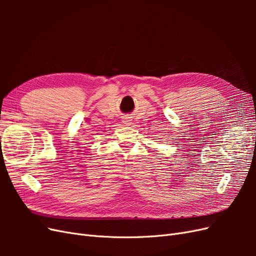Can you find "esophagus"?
I'll list each match as a JSON object with an SVG mask.
<instances>
[{
    "mask_svg": "<svg viewBox=\"0 0 256 256\" xmlns=\"http://www.w3.org/2000/svg\"><path fill=\"white\" fill-rule=\"evenodd\" d=\"M126 122H129V120H126ZM126 124H127V122H126Z\"/></svg>",
    "mask_w": 256,
    "mask_h": 256,
    "instance_id": "esophagus-1",
    "label": "esophagus"
}]
</instances>
